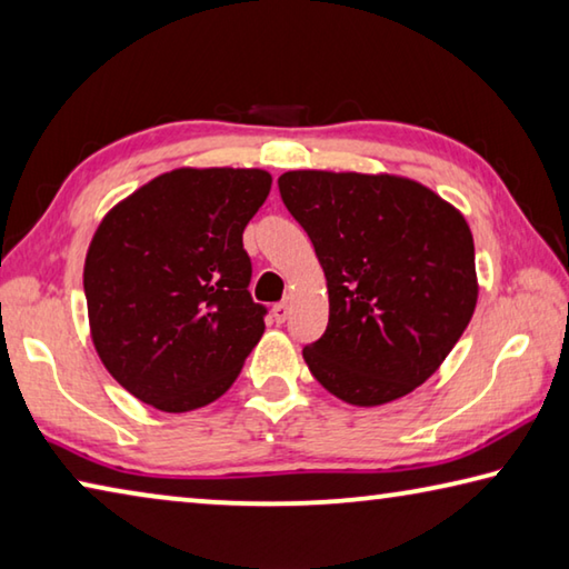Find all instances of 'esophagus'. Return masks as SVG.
Returning a JSON list of instances; mask_svg holds the SVG:
<instances>
[{
	"label": "esophagus",
	"mask_w": 569,
	"mask_h": 569,
	"mask_svg": "<svg viewBox=\"0 0 569 569\" xmlns=\"http://www.w3.org/2000/svg\"><path fill=\"white\" fill-rule=\"evenodd\" d=\"M271 313H273V321L276 323H283L288 319V313H291V306H288L286 301H281V303H276L271 308Z\"/></svg>",
	"instance_id": "esophagus-1"
}]
</instances>
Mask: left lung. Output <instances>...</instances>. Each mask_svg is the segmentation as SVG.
Returning <instances> with one entry per match:
<instances>
[{
	"label": "left lung",
	"mask_w": 569,
	"mask_h": 569,
	"mask_svg": "<svg viewBox=\"0 0 569 569\" xmlns=\"http://www.w3.org/2000/svg\"><path fill=\"white\" fill-rule=\"evenodd\" d=\"M283 206L313 243L329 286V326L308 369L353 407L407 397L435 373L477 306L465 216L397 176L293 170Z\"/></svg>",
	"instance_id": "left-lung-1"
}]
</instances>
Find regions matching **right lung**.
Listing matches in <instances>:
<instances>
[{"instance_id":"right-lung-1","label":"right lung","mask_w":569,"mask_h":569,"mask_svg":"<svg viewBox=\"0 0 569 569\" xmlns=\"http://www.w3.org/2000/svg\"><path fill=\"white\" fill-rule=\"evenodd\" d=\"M268 192L266 170L180 168L104 216L84 298L94 349L132 397L180 413L236 381L266 329L243 230Z\"/></svg>"}]
</instances>
